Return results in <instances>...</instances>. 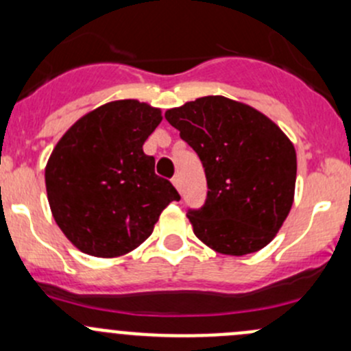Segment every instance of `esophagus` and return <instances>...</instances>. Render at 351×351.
Here are the masks:
<instances>
[{
  "instance_id": "esophagus-1",
  "label": "esophagus",
  "mask_w": 351,
  "mask_h": 351,
  "mask_svg": "<svg viewBox=\"0 0 351 351\" xmlns=\"http://www.w3.org/2000/svg\"><path fill=\"white\" fill-rule=\"evenodd\" d=\"M171 182H173V185H175L176 189H178V192H182V178H180V175L173 176Z\"/></svg>"
}]
</instances>
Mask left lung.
Listing matches in <instances>:
<instances>
[{
	"label": "left lung",
	"instance_id": "8db88e82",
	"mask_svg": "<svg viewBox=\"0 0 351 351\" xmlns=\"http://www.w3.org/2000/svg\"><path fill=\"white\" fill-rule=\"evenodd\" d=\"M200 158L207 198L186 217L202 243L243 256L267 246L289 215L295 149L277 123L250 105L202 97L165 113Z\"/></svg>",
	"mask_w": 351,
	"mask_h": 351
}]
</instances>
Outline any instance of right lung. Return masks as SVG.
<instances>
[{"label":"right lung","instance_id":"1","mask_svg":"<svg viewBox=\"0 0 351 351\" xmlns=\"http://www.w3.org/2000/svg\"><path fill=\"white\" fill-rule=\"evenodd\" d=\"M161 120V110L147 104L110 101L81 117L56 144L45 166L49 205L80 251L113 258L136 250L166 205L180 200L143 151Z\"/></svg>","mask_w":351,"mask_h":351}]
</instances>
